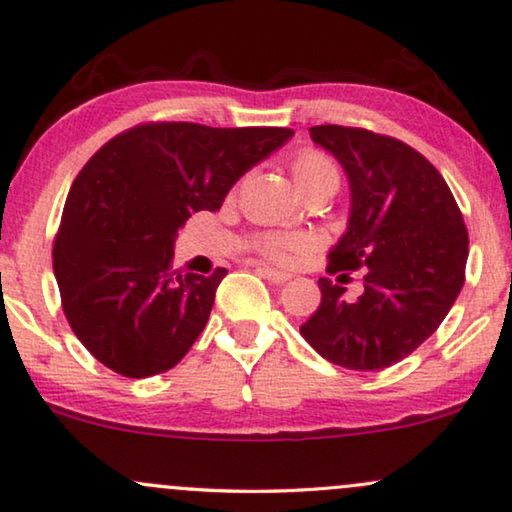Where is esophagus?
<instances>
[{
    "mask_svg": "<svg viewBox=\"0 0 512 512\" xmlns=\"http://www.w3.org/2000/svg\"><path fill=\"white\" fill-rule=\"evenodd\" d=\"M258 272H261L268 281H272V284H284V281L291 279V274L281 272L277 268H270V265H261V268H258Z\"/></svg>",
    "mask_w": 512,
    "mask_h": 512,
    "instance_id": "esophagus-1",
    "label": "esophagus"
}]
</instances>
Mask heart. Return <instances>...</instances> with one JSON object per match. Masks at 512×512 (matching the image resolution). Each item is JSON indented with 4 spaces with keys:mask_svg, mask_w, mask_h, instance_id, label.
I'll use <instances>...</instances> for the list:
<instances>
[{
    "mask_svg": "<svg viewBox=\"0 0 512 512\" xmlns=\"http://www.w3.org/2000/svg\"><path fill=\"white\" fill-rule=\"evenodd\" d=\"M291 175L295 187H298L302 194H307L311 189H321V187H337L339 184V173L332 161L325 157L323 152L318 150H300L295 157L291 159ZM258 247H261L263 254H268L270 258H291L300 251H305L309 247V240L305 235H263L258 240Z\"/></svg>",
    "mask_w": 512,
    "mask_h": 512,
    "instance_id": "heart-1",
    "label": "heart"
}]
</instances>
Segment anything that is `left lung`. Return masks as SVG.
<instances>
[{
    "instance_id": "8db88e82",
    "label": "left lung",
    "mask_w": 512,
    "mask_h": 512,
    "mask_svg": "<svg viewBox=\"0 0 512 512\" xmlns=\"http://www.w3.org/2000/svg\"><path fill=\"white\" fill-rule=\"evenodd\" d=\"M309 136L342 164L351 189L328 272L362 268V293L348 298L318 279L321 305L300 332L325 360L376 372L416 351L455 305L469 233L439 170L402 140L337 124Z\"/></svg>"
}]
</instances>
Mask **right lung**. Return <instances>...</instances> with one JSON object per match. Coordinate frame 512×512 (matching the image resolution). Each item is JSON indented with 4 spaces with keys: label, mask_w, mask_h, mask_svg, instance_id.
I'll use <instances>...</instances> for the list:
<instances>
[{
    "label": "right lung",
    "mask_w": 512,
    "mask_h": 512,
    "mask_svg": "<svg viewBox=\"0 0 512 512\" xmlns=\"http://www.w3.org/2000/svg\"><path fill=\"white\" fill-rule=\"evenodd\" d=\"M291 129L150 122L108 140L71 184L53 270L71 330L127 379L168 372L201 335L224 268L173 270L177 231L217 212Z\"/></svg>",
    "instance_id": "right-lung-1"
}]
</instances>
